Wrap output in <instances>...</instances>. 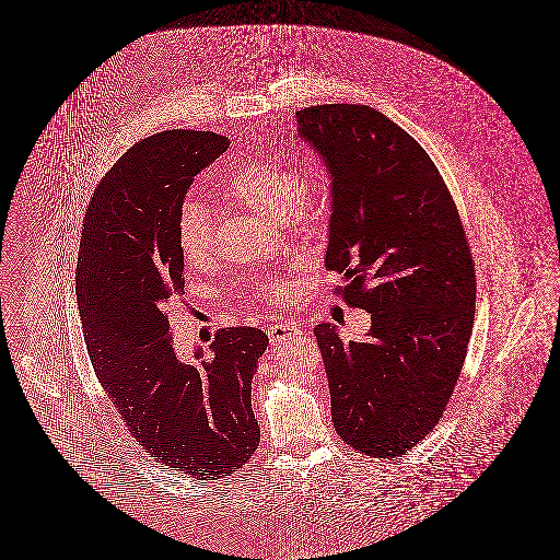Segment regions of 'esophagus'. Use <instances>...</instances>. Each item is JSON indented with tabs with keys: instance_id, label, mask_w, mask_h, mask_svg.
<instances>
[{
	"instance_id": "esophagus-1",
	"label": "esophagus",
	"mask_w": 560,
	"mask_h": 560,
	"mask_svg": "<svg viewBox=\"0 0 560 560\" xmlns=\"http://www.w3.org/2000/svg\"><path fill=\"white\" fill-rule=\"evenodd\" d=\"M300 332H302V330L291 323H279L269 326V339H271L272 345L285 342V340L289 339H295Z\"/></svg>"
}]
</instances>
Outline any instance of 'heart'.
Masks as SVG:
<instances>
[{
    "mask_svg": "<svg viewBox=\"0 0 560 560\" xmlns=\"http://www.w3.org/2000/svg\"><path fill=\"white\" fill-rule=\"evenodd\" d=\"M293 189L295 176L291 170L256 162L234 172L225 183L223 192L228 199L253 207L256 211L272 215L288 213L305 230L320 228L328 209V192L323 180H307L295 196L292 195ZM174 237L188 262L207 260L215 248V223L211 211L195 199L183 201L174 220ZM256 293L272 302L283 300L289 293V283L281 279H267L256 285Z\"/></svg>",
    "mask_w": 560,
    "mask_h": 560,
    "instance_id": "b5f03b06",
    "label": "heart"
}]
</instances>
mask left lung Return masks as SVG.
Listing matches in <instances>:
<instances>
[{
    "label": "left lung",
    "instance_id": "8db88e82",
    "mask_svg": "<svg viewBox=\"0 0 560 560\" xmlns=\"http://www.w3.org/2000/svg\"><path fill=\"white\" fill-rule=\"evenodd\" d=\"M298 125L332 174L335 295L372 314L365 342L314 328L332 423L365 456H402L440 423L466 359L476 307L468 237L429 153L380 110L316 104Z\"/></svg>",
    "mask_w": 560,
    "mask_h": 560
}]
</instances>
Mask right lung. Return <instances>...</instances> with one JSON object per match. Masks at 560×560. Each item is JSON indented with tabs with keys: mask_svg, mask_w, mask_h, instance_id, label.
<instances>
[{
	"mask_svg": "<svg viewBox=\"0 0 560 560\" xmlns=\"http://www.w3.org/2000/svg\"><path fill=\"white\" fill-rule=\"evenodd\" d=\"M228 148L225 136L188 129L137 141L92 192L75 269L102 388L150 458L197 480L234 475L260 441L250 394L269 337L220 328L211 353L180 357L170 332V305L185 295L176 211L192 178Z\"/></svg>",
	"mask_w": 560,
	"mask_h": 560,
	"instance_id": "add662e5",
	"label": "right lung"
}]
</instances>
